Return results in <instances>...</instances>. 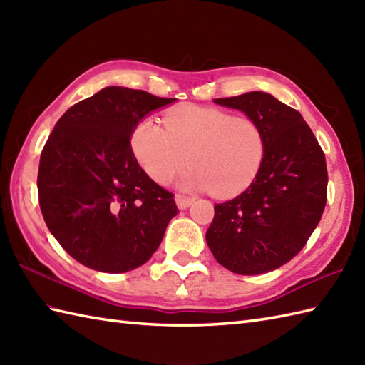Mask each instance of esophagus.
<instances>
[{
  "instance_id": "esophagus-1",
  "label": "esophagus",
  "mask_w": 365,
  "mask_h": 365,
  "mask_svg": "<svg viewBox=\"0 0 365 365\" xmlns=\"http://www.w3.org/2000/svg\"><path fill=\"white\" fill-rule=\"evenodd\" d=\"M192 202H195V197H190V196H185V195H175V204H177L178 208H180V210L188 208Z\"/></svg>"
}]
</instances>
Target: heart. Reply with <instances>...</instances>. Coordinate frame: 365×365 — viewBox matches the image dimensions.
I'll return each mask as SVG.
<instances>
[{
    "instance_id": "b5f03b06",
    "label": "heart",
    "mask_w": 365,
    "mask_h": 365,
    "mask_svg": "<svg viewBox=\"0 0 365 365\" xmlns=\"http://www.w3.org/2000/svg\"><path fill=\"white\" fill-rule=\"evenodd\" d=\"M130 143L153 182L169 183L188 160L192 169L185 187L210 190L221 197L250 187L267 152L265 135L254 119L190 103L169 110L163 127L150 118L139 120Z\"/></svg>"
}]
</instances>
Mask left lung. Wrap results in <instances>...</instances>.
<instances>
[{
  "label": "left lung",
  "mask_w": 365,
  "mask_h": 365,
  "mask_svg": "<svg viewBox=\"0 0 365 365\" xmlns=\"http://www.w3.org/2000/svg\"><path fill=\"white\" fill-rule=\"evenodd\" d=\"M215 103L257 122L267 152L250 188L215 205L207 245L232 273H268L292 260L320 222L328 197L327 160L302 115L267 92Z\"/></svg>",
  "instance_id": "8db88e82"
}]
</instances>
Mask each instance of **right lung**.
I'll use <instances>...</instances> for the list:
<instances>
[{"mask_svg": "<svg viewBox=\"0 0 365 365\" xmlns=\"http://www.w3.org/2000/svg\"><path fill=\"white\" fill-rule=\"evenodd\" d=\"M174 100L105 88L68 108L46 139L38 204L53 237L84 267L103 273L141 267L178 213L173 192L144 173L130 143L145 114Z\"/></svg>", "mask_w": 365, "mask_h": 365, "instance_id": "right-lung-1", "label": "right lung"}]
</instances>
